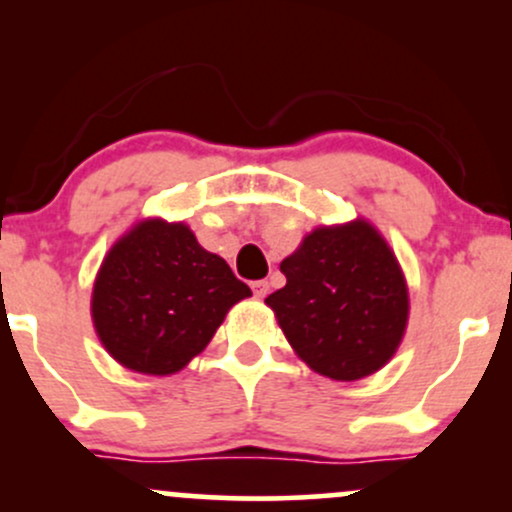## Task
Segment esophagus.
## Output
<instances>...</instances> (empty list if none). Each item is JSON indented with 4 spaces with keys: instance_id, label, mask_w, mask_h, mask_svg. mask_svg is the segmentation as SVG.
Instances as JSON below:
<instances>
[{
    "instance_id": "34e87169",
    "label": "esophagus",
    "mask_w": 512,
    "mask_h": 512,
    "mask_svg": "<svg viewBox=\"0 0 512 512\" xmlns=\"http://www.w3.org/2000/svg\"><path fill=\"white\" fill-rule=\"evenodd\" d=\"M252 293H255L257 298H264L269 293V284L267 281H252Z\"/></svg>"
}]
</instances>
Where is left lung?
Masks as SVG:
<instances>
[{
    "mask_svg": "<svg viewBox=\"0 0 512 512\" xmlns=\"http://www.w3.org/2000/svg\"><path fill=\"white\" fill-rule=\"evenodd\" d=\"M281 272L286 286L264 303L315 373L351 383L395 356L407 330V281L368 221L315 228Z\"/></svg>",
    "mask_w": 512,
    "mask_h": 512,
    "instance_id": "1",
    "label": "left lung"
}]
</instances>
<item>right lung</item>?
Here are the masks:
<instances>
[{"mask_svg": "<svg viewBox=\"0 0 512 512\" xmlns=\"http://www.w3.org/2000/svg\"><path fill=\"white\" fill-rule=\"evenodd\" d=\"M248 296V284L204 250L185 223L146 219L105 255L91 315L117 363L170 375L211 342L228 310Z\"/></svg>", "mask_w": 512, "mask_h": 512, "instance_id": "1", "label": "right lung"}]
</instances>
